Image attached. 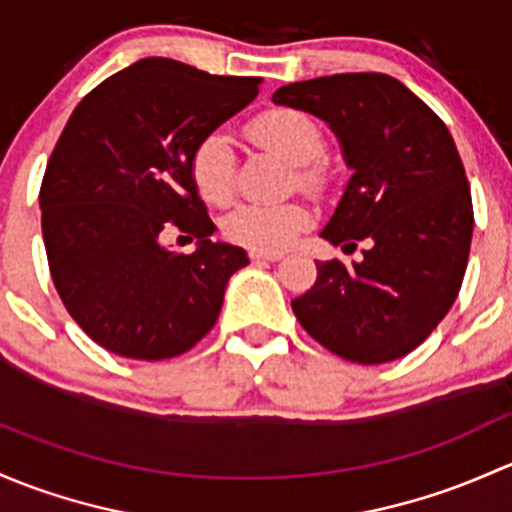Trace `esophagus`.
<instances>
[{
	"label": "esophagus",
	"instance_id": "34e87169",
	"mask_svg": "<svg viewBox=\"0 0 512 512\" xmlns=\"http://www.w3.org/2000/svg\"><path fill=\"white\" fill-rule=\"evenodd\" d=\"M249 258L254 263H276L281 261V254H261V251H251Z\"/></svg>",
	"mask_w": 512,
	"mask_h": 512
}]
</instances>
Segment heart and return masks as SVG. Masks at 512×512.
I'll return each instance as SVG.
<instances>
[{"instance_id":"b5f03b06","label":"heart","mask_w":512,"mask_h":512,"mask_svg":"<svg viewBox=\"0 0 512 512\" xmlns=\"http://www.w3.org/2000/svg\"><path fill=\"white\" fill-rule=\"evenodd\" d=\"M251 140L283 157L295 167V184L308 192H323L328 184L318 160L325 150V135L310 115L295 108H273L249 123ZM189 175L207 202L226 204L234 194V150L224 135L212 133L197 142L189 157ZM310 226V212L300 202L239 204L226 214L224 234L231 244L261 254L288 249L300 231Z\"/></svg>"}]
</instances>
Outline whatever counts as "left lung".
Segmentation results:
<instances>
[{
  "instance_id": "1",
  "label": "left lung",
  "mask_w": 512,
  "mask_h": 512,
  "mask_svg": "<svg viewBox=\"0 0 512 512\" xmlns=\"http://www.w3.org/2000/svg\"><path fill=\"white\" fill-rule=\"evenodd\" d=\"M273 103L325 120L352 170L325 241L365 258L318 261L291 300L313 340L360 365L419 347L461 291L473 236L466 170L444 120L384 73H335L283 86Z\"/></svg>"
}]
</instances>
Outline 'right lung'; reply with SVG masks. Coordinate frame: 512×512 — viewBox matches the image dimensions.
<instances>
[{
  "mask_svg": "<svg viewBox=\"0 0 512 512\" xmlns=\"http://www.w3.org/2000/svg\"><path fill=\"white\" fill-rule=\"evenodd\" d=\"M258 86L152 56L105 78L68 118L41 182V234L63 305L108 352L170 360L217 323L249 256L209 239L217 226L189 157ZM167 225L197 235L198 251L167 252Z\"/></svg>",
  "mask_w": 512,
  "mask_h": 512,
  "instance_id": "1",
  "label": "right lung"
}]
</instances>
